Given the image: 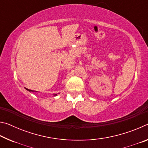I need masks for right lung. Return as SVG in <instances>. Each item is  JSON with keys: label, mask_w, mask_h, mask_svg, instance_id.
<instances>
[{"label": "right lung", "mask_w": 148, "mask_h": 148, "mask_svg": "<svg viewBox=\"0 0 148 148\" xmlns=\"http://www.w3.org/2000/svg\"><path fill=\"white\" fill-rule=\"evenodd\" d=\"M26 89L27 90V91H32V90H31V89ZM53 95H54V96H56L57 95L56 94H54Z\"/></svg>", "instance_id": "add662e5"}]
</instances>
